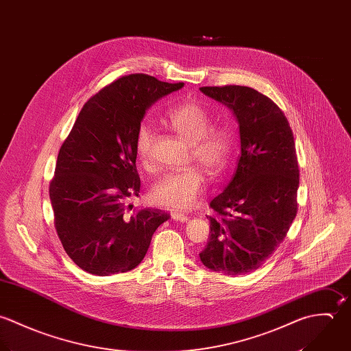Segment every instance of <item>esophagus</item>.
<instances>
[{
	"mask_svg": "<svg viewBox=\"0 0 351 351\" xmlns=\"http://www.w3.org/2000/svg\"><path fill=\"white\" fill-rule=\"evenodd\" d=\"M171 215H172V218H173L175 221H180V222H187V221H189V215H186V214H183V213L173 211Z\"/></svg>",
	"mask_w": 351,
	"mask_h": 351,
	"instance_id": "obj_1",
	"label": "esophagus"
}]
</instances>
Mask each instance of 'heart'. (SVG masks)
I'll return each instance as SVG.
<instances>
[{
	"label": "heart",
	"mask_w": 351,
	"mask_h": 351,
	"mask_svg": "<svg viewBox=\"0 0 351 351\" xmlns=\"http://www.w3.org/2000/svg\"><path fill=\"white\" fill-rule=\"evenodd\" d=\"M168 125L182 138L191 143V158L210 176L222 172L229 161L232 138L223 129L211 128L208 111L194 100H187L168 114ZM154 129L143 122L136 134V152L141 165L149 169L153 164ZM204 189V175L195 167L162 175L150 189V201L161 208L184 210L194 205Z\"/></svg>",
	"instance_id": "b5f03b06"
}]
</instances>
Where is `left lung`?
Here are the masks:
<instances>
[{
  "instance_id": "obj_1",
  "label": "left lung",
  "mask_w": 351,
  "mask_h": 351,
  "mask_svg": "<svg viewBox=\"0 0 351 351\" xmlns=\"http://www.w3.org/2000/svg\"><path fill=\"white\" fill-rule=\"evenodd\" d=\"M239 123L240 157L233 179L210 202L215 215L199 254L211 271L240 276L259 269L280 247L297 214L300 172L293 132L280 107L240 85L202 86Z\"/></svg>"
}]
</instances>
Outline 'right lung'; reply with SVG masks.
Instances as JSON below:
<instances>
[{
  "instance_id": "obj_1",
  "label": "right lung",
  "mask_w": 351,
  "mask_h": 351,
  "mask_svg": "<svg viewBox=\"0 0 351 351\" xmlns=\"http://www.w3.org/2000/svg\"><path fill=\"white\" fill-rule=\"evenodd\" d=\"M147 74L118 78L82 107L62 143L50 199L64 250L84 271L111 276L136 269L156 229L169 214L132 209L141 180L136 167V134L158 99L179 90Z\"/></svg>"
}]
</instances>
